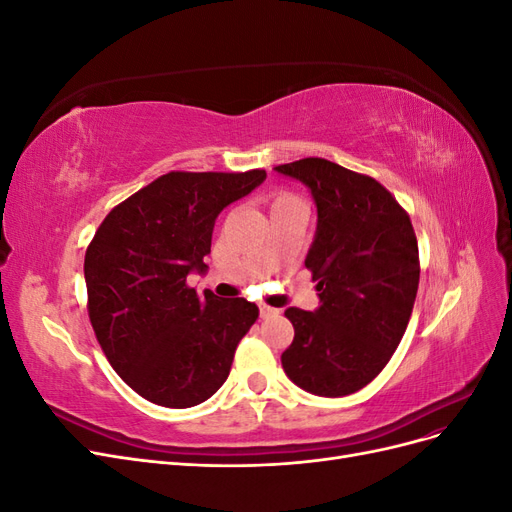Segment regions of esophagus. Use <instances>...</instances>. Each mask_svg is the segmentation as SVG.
<instances>
[{"label": "esophagus", "instance_id": "esophagus-1", "mask_svg": "<svg viewBox=\"0 0 512 512\" xmlns=\"http://www.w3.org/2000/svg\"><path fill=\"white\" fill-rule=\"evenodd\" d=\"M277 314H280V309L269 307V305H260V318H271V316H277Z\"/></svg>", "mask_w": 512, "mask_h": 512}]
</instances>
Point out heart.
Here are the masks:
<instances>
[{
    "instance_id": "obj_1",
    "label": "heart",
    "mask_w": 512,
    "mask_h": 512,
    "mask_svg": "<svg viewBox=\"0 0 512 512\" xmlns=\"http://www.w3.org/2000/svg\"><path fill=\"white\" fill-rule=\"evenodd\" d=\"M286 198H288V196H280V198H277V200H286Z\"/></svg>"
}]
</instances>
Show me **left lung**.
<instances>
[{
    "instance_id": "1",
    "label": "left lung",
    "mask_w": 512,
    "mask_h": 512,
    "mask_svg": "<svg viewBox=\"0 0 512 512\" xmlns=\"http://www.w3.org/2000/svg\"><path fill=\"white\" fill-rule=\"evenodd\" d=\"M314 198L316 235L305 267L318 280L314 312L286 309L294 327L286 376L320 397H344L374 380L406 333L418 290V245L408 213L365 175L322 158L273 168Z\"/></svg>"
}]
</instances>
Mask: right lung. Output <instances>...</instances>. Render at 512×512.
<instances>
[{"label": "right lung", "mask_w": 512, "mask_h": 512, "mask_svg": "<svg viewBox=\"0 0 512 512\" xmlns=\"http://www.w3.org/2000/svg\"><path fill=\"white\" fill-rule=\"evenodd\" d=\"M265 179V170L162 175L108 213L87 247L91 327L121 380L151 404L192 408L226 382L258 307L211 290L198 297L185 280L207 273L218 215Z\"/></svg>", "instance_id": "1"}]
</instances>
